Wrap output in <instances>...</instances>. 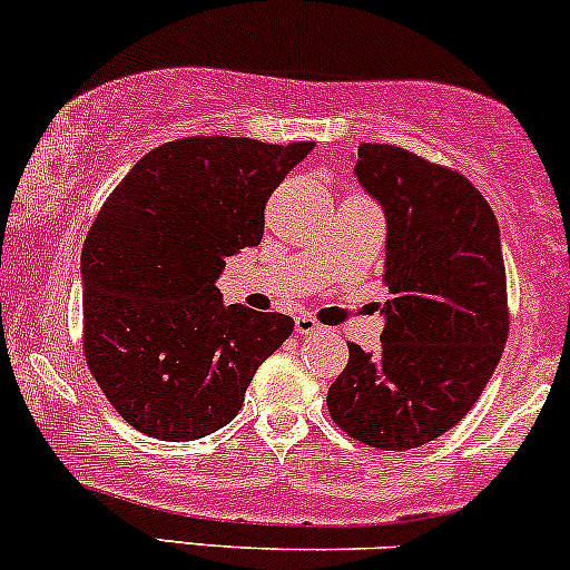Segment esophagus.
I'll return each mask as SVG.
<instances>
[{"mask_svg":"<svg viewBox=\"0 0 570 570\" xmlns=\"http://www.w3.org/2000/svg\"><path fill=\"white\" fill-rule=\"evenodd\" d=\"M294 328H297L299 337H313V334L324 332V326H321L315 318H311V315H299V318H294Z\"/></svg>","mask_w":570,"mask_h":570,"instance_id":"1","label":"esophagus"}]
</instances>
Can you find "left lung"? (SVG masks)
Masks as SVG:
<instances>
[{"instance_id":"obj_1","label":"left lung","mask_w":570,"mask_h":570,"mask_svg":"<svg viewBox=\"0 0 570 570\" xmlns=\"http://www.w3.org/2000/svg\"><path fill=\"white\" fill-rule=\"evenodd\" d=\"M355 175L385 207L382 353L347 345L326 395L334 424L382 451L449 433L475 406L510 334L499 223L456 169L361 142Z\"/></svg>"}]
</instances>
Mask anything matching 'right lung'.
<instances>
[{
    "mask_svg": "<svg viewBox=\"0 0 570 570\" xmlns=\"http://www.w3.org/2000/svg\"><path fill=\"white\" fill-rule=\"evenodd\" d=\"M315 142L194 135L148 150L102 202L81 249L85 361L135 430L196 441L238 414L289 337L284 313L223 305L215 281L263 242L265 204Z\"/></svg>",
    "mask_w": 570,
    "mask_h": 570,
    "instance_id": "right-lung-1",
    "label": "right lung"
}]
</instances>
